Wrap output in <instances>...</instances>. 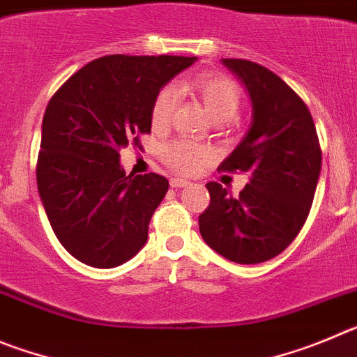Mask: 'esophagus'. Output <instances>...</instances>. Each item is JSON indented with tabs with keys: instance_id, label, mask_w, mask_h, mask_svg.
Masks as SVG:
<instances>
[{
	"instance_id": "obj_1",
	"label": "esophagus",
	"mask_w": 357,
	"mask_h": 357,
	"mask_svg": "<svg viewBox=\"0 0 357 357\" xmlns=\"http://www.w3.org/2000/svg\"><path fill=\"white\" fill-rule=\"evenodd\" d=\"M190 181H186V179H181V178H172L171 179V186L172 188H183V186H186Z\"/></svg>"
}]
</instances>
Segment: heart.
Listing matches in <instances>:
<instances>
[{
  "mask_svg": "<svg viewBox=\"0 0 357 357\" xmlns=\"http://www.w3.org/2000/svg\"><path fill=\"white\" fill-rule=\"evenodd\" d=\"M186 86L201 98L208 114L217 123L231 121L236 115L240 102H242L238 85L233 78L226 75L202 73V75L188 79ZM178 99L179 92L174 85H163L156 92L153 105H151V123H153V126H169L176 107H178ZM208 156H210V151L206 147L197 146L190 140H172L171 144L162 147L163 162L181 174H194Z\"/></svg>",
  "mask_w": 357,
  "mask_h": 357,
  "instance_id": "obj_1",
  "label": "heart"
}]
</instances>
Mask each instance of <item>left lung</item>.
Returning a JSON list of instances; mask_svg holds the SVG:
<instances>
[{
    "mask_svg": "<svg viewBox=\"0 0 357 357\" xmlns=\"http://www.w3.org/2000/svg\"><path fill=\"white\" fill-rule=\"evenodd\" d=\"M222 62L249 91L252 124L218 171L249 172L250 183L238 197L220 183H208L210 206L199 215V231L218 255L252 265L281 255L303 229L322 149L310 108L290 85L250 60Z\"/></svg>",
    "mask_w": 357,
    "mask_h": 357,
    "instance_id": "left-lung-1",
    "label": "left lung"
}]
</instances>
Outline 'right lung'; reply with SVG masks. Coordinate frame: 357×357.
<instances>
[{
    "label": "right lung",
    "instance_id": "right-lung-1",
    "mask_svg": "<svg viewBox=\"0 0 357 357\" xmlns=\"http://www.w3.org/2000/svg\"><path fill=\"white\" fill-rule=\"evenodd\" d=\"M195 56H101L47 102L37 186L50 224L70 256L96 268L123 265L144 247L169 181L126 176L121 149L151 133L156 92Z\"/></svg>",
    "mask_w": 357,
    "mask_h": 357
}]
</instances>
